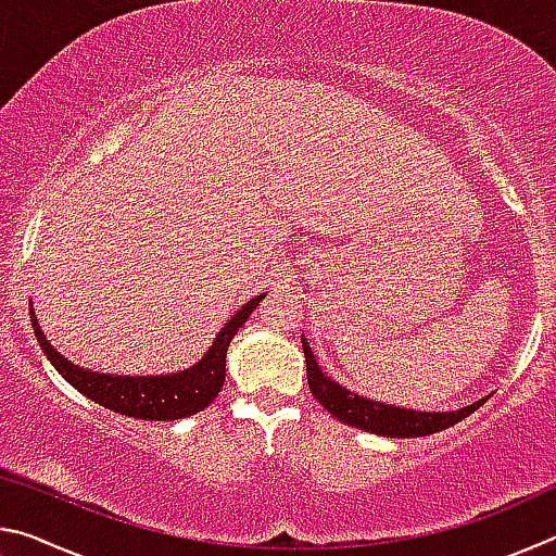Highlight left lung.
<instances>
[{
    "mask_svg": "<svg viewBox=\"0 0 556 556\" xmlns=\"http://www.w3.org/2000/svg\"><path fill=\"white\" fill-rule=\"evenodd\" d=\"M304 355H306V378H308V390H312L314 397L324 404V409L333 414L338 421H343L348 427L370 431V434L380 437H392V439H412V437H427L437 434L441 429H448L458 425L460 419H466L468 414H473L481 404L488 400H478L468 407L458 412H414V409H400L390 407V404L365 400L361 394L336 384L331 378H326L314 361L312 348L306 343Z\"/></svg>",
    "mask_w": 556,
    "mask_h": 556,
    "instance_id": "8db88e82",
    "label": "left lung"
}]
</instances>
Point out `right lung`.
<instances>
[{
  "label": "right lung",
  "instance_id": "1",
  "mask_svg": "<svg viewBox=\"0 0 556 556\" xmlns=\"http://www.w3.org/2000/svg\"><path fill=\"white\" fill-rule=\"evenodd\" d=\"M260 301L262 296L250 299L248 304L223 326V331L215 338L211 351L205 353L199 365L176 375H162V378H122V375H100L86 368H78V365L65 361V357L46 341L34 312L29 314L36 341L41 343V351L49 357L53 368L59 370L80 394H86L88 400L98 402L100 407L125 414V417L144 421H168L203 412L215 397H218L225 380V355H228V345L232 341V336L240 331L244 321H248L250 314L260 306Z\"/></svg>",
  "mask_w": 556,
  "mask_h": 556
}]
</instances>
